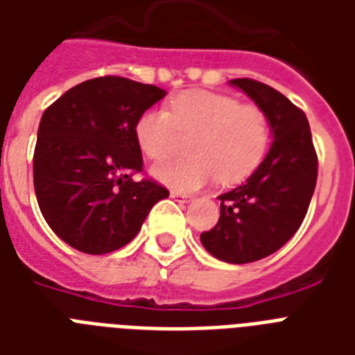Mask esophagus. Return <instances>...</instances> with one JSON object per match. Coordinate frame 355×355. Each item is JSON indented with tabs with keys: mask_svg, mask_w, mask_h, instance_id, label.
I'll list each match as a JSON object with an SVG mask.
<instances>
[{
	"mask_svg": "<svg viewBox=\"0 0 355 355\" xmlns=\"http://www.w3.org/2000/svg\"><path fill=\"white\" fill-rule=\"evenodd\" d=\"M171 199L178 200V202H189V200H191V197H189V195L178 193V191H171Z\"/></svg>",
	"mask_w": 355,
	"mask_h": 355,
	"instance_id": "obj_1",
	"label": "esophagus"
}]
</instances>
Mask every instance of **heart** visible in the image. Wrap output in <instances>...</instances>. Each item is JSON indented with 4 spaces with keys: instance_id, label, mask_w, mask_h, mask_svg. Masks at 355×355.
Wrapping results in <instances>:
<instances>
[{
    "instance_id": "b5f03b06",
    "label": "heart",
    "mask_w": 355,
    "mask_h": 355,
    "mask_svg": "<svg viewBox=\"0 0 355 355\" xmlns=\"http://www.w3.org/2000/svg\"><path fill=\"white\" fill-rule=\"evenodd\" d=\"M139 149L164 158L177 149L180 134H195L191 160H162L153 175L175 189H197L219 177L221 182L245 180L261 164L269 147V119L256 105L206 90L178 94L167 108L145 110L134 127Z\"/></svg>"
}]
</instances>
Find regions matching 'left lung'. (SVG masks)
Returning a JSON list of instances; mask_svg holds the SVG:
<instances>
[{
  "label": "left lung",
  "instance_id": "8db88e82",
  "mask_svg": "<svg viewBox=\"0 0 355 355\" xmlns=\"http://www.w3.org/2000/svg\"><path fill=\"white\" fill-rule=\"evenodd\" d=\"M269 119L272 144L247 182L219 195L221 217L200 243L227 263H250L284 247L302 225L317 184V153L306 114L284 94L232 79Z\"/></svg>",
  "mask_w": 355,
  "mask_h": 355
}]
</instances>
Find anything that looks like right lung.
<instances>
[{"label":"right lung","instance_id":"right-lung-1","mask_svg":"<svg viewBox=\"0 0 355 355\" xmlns=\"http://www.w3.org/2000/svg\"><path fill=\"white\" fill-rule=\"evenodd\" d=\"M166 97L158 86L97 77L69 88L40 119L33 178L44 219L69 247L107 254L132 241L150 208L169 197L144 169L134 127Z\"/></svg>","mask_w":355,"mask_h":355}]
</instances>
